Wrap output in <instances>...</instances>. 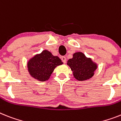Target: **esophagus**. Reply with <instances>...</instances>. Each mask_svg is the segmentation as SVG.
<instances>
[{"label":"esophagus","mask_w":121,"mask_h":121,"mask_svg":"<svg viewBox=\"0 0 121 121\" xmlns=\"http://www.w3.org/2000/svg\"><path fill=\"white\" fill-rule=\"evenodd\" d=\"M61 60H62V61L64 63H65L66 62V58L65 56H61Z\"/></svg>","instance_id":"obj_1"}]
</instances>
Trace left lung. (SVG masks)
Masks as SVG:
<instances>
[{
  "label": "left lung",
  "mask_w": 121,
  "mask_h": 121,
  "mask_svg": "<svg viewBox=\"0 0 121 121\" xmlns=\"http://www.w3.org/2000/svg\"><path fill=\"white\" fill-rule=\"evenodd\" d=\"M67 65L73 72V76L78 81H86L92 78L97 68V65L82 52H76Z\"/></svg>",
  "instance_id": "left-lung-1"
}]
</instances>
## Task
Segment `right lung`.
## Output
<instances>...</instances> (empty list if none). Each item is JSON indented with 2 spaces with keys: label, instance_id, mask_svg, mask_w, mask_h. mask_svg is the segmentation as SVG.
<instances>
[{
  "label": "right lung",
  "instance_id": "obj_1",
  "mask_svg": "<svg viewBox=\"0 0 121 121\" xmlns=\"http://www.w3.org/2000/svg\"><path fill=\"white\" fill-rule=\"evenodd\" d=\"M63 62L57 56L45 50L39 54L34 55L28 62V69L33 78L39 81H47L57 66Z\"/></svg>",
  "mask_w": 121,
  "mask_h": 121
}]
</instances>
